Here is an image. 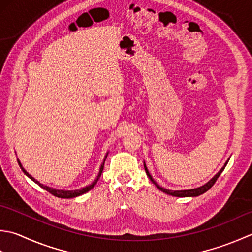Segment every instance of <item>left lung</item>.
I'll return each mask as SVG.
<instances>
[{"mask_svg":"<svg viewBox=\"0 0 252 252\" xmlns=\"http://www.w3.org/2000/svg\"><path fill=\"white\" fill-rule=\"evenodd\" d=\"M227 163H228V161L225 162L224 166L220 169V172L217 174V175H215L212 179H210V181H209L207 184H204L203 186H200V187H198V188H193V189H187V190H169V189H165V188L161 187L160 185L157 184V182H156L155 179L152 178V176L150 175V173H149L148 168H147V166H146V163L143 164V165H145V169H146V173H147L148 177L150 178V181H151L153 184H155L156 186H157L158 189H160L161 191L165 192V193H167V194H171V196H174V197H198V196H200V194H202V193H204L205 191H208L209 189L213 186L214 183L217 182V179H218L219 176L220 175V173H222V172L224 171L225 166L227 165Z\"/></svg>","mask_w":252,"mask_h":252,"instance_id":"left-lung-1","label":"left lung"}]
</instances>
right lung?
<instances>
[{
    "instance_id": "add662e5",
    "label": "right lung",
    "mask_w": 252,
    "mask_h": 252,
    "mask_svg": "<svg viewBox=\"0 0 252 252\" xmlns=\"http://www.w3.org/2000/svg\"><path fill=\"white\" fill-rule=\"evenodd\" d=\"M106 157H107V153H106V156H105V158H104L103 163L101 164V167H100L99 174H97V176H96V178L94 179V183H91L90 185H88V186H86V187H84V188L77 189V190H61V189H54V188H51V187H49V186H45V185L39 183V182L37 181V179L33 178L32 175H30V174H29L27 171H26V169L23 167L22 163L19 162V160H17V161H18V164H19L20 168H22V171H23V172L26 174V175H27L30 179H32V181H33L35 184H38L40 187H42L43 189H45V190L49 191L50 193H52L53 196H55V197H58V198H64V199H69V198H75V197L81 196V194H84V193H86V192H88L89 190H91V189L95 186L96 182L99 181V178H100V176H101L102 171H103L104 162H105V160H106Z\"/></svg>"
}]
</instances>
